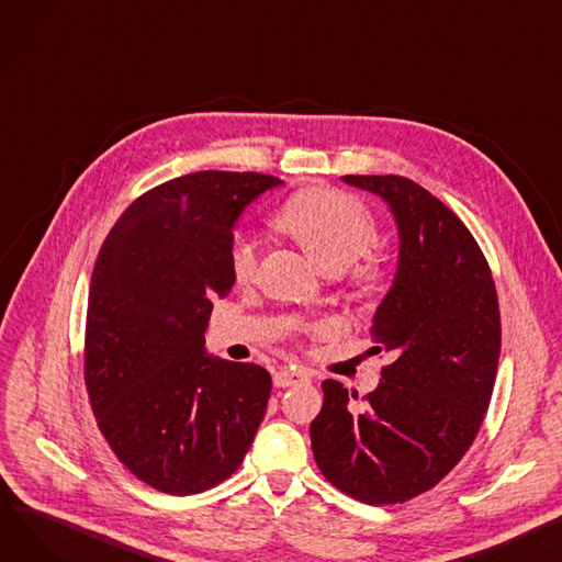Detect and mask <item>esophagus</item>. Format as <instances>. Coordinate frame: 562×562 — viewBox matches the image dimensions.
<instances>
[{
    "mask_svg": "<svg viewBox=\"0 0 562 562\" xmlns=\"http://www.w3.org/2000/svg\"><path fill=\"white\" fill-rule=\"evenodd\" d=\"M307 372L303 370H289V368H280L276 375H273V384L278 389H286V386H295V384H303L307 382Z\"/></svg>",
    "mask_w": 562,
    "mask_h": 562,
    "instance_id": "obj_1",
    "label": "esophagus"
}]
</instances>
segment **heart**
<instances>
[{
  "label": "heart",
  "instance_id": "obj_1",
  "mask_svg": "<svg viewBox=\"0 0 562 562\" xmlns=\"http://www.w3.org/2000/svg\"><path fill=\"white\" fill-rule=\"evenodd\" d=\"M278 228L301 244L323 273H341L378 241V223L361 201L336 190L293 196L276 218ZM259 244L248 233L231 239V269L246 282L257 269Z\"/></svg>",
  "mask_w": 562,
  "mask_h": 562
}]
</instances>
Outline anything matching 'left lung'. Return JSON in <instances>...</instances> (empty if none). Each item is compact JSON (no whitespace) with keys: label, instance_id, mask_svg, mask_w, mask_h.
I'll return each instance as SVG.
<instances>
[{"label":"left lung","instance_id":"obj_1","mask_svg":"<svg viewBox=\"0 0 562 562\" xmlns=\"http://www.w3.org/2000/svg\"><path fill=\"white\" fill-rule=\"evenodd\" d=\"M341 180L380 196L397 226L395 278L370 329L393 363L363 411L350 408L344 384L323 382L312 450L346 495L395 504L434 488L470 450L495 386L499 303L479 244L425 187L402 176Z\"/></svg>","mask_w":562,"mask_h":562}]
</instances>
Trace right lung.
<instances>
[{
	"instance_id": "1",
	"label": "right lung",
	"mask_w": 562,
	"mask_h": 562,
	"mask_svg": "<svg viewBox=\"0 0 562 562\" xmlns=\"http://www.w3.org/2000/svg\"><path fill=\"white\" fill-rule=\"evenodd\" d=\"M282 180L196 171L142 194L108 233L90 280L86 386L117 459L167 495L228 479L265 420L271 375L205 350L214 297L235 284L241 212Z\"/></svg>"
}]
</instances>
